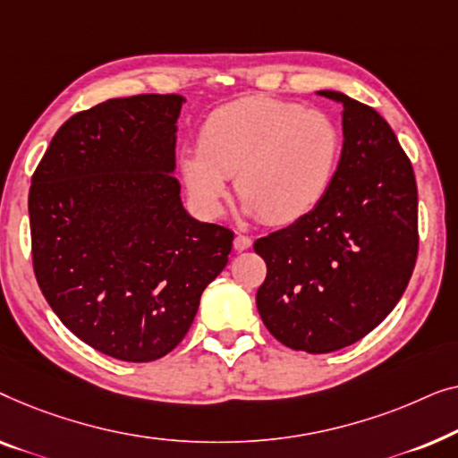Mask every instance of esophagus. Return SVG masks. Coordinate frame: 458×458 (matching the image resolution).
Returning a JSON list of instances; mask_svg holds the SVG:
<instances>
[{"label": "esophagus", "mask_w": 458, "mask_h": 458, "mask_svg": "<svg viewBox=\"0 0 458 458\" xmlns=\"http://www.w3.org/2000/svg\"><path fill=\"white\" fill-rule=\"evenodd\" d=\"M250 238L249 236H242V234H238L236 238H234V250H238V253H241V250H247V249H250Z\"/></svg>", "instance_id": "obj_1"}]
</instances>
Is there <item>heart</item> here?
Listing matches in <instances>:
<instances>
[{
	"instance_id": "b5f03b06",
	"label": "heart",
	"mask_w": 458,
	"mask_h": 458,
	"mask_svg": "<svg viewBox=\"0 0 458 458\" xmlns=\"http://www.w3.org/2000/svg\"><path fill=\"white\" fill-rule=\"evenodd\" d=\"M340 157V132L330 115L299 103L250 95L217 107L184 149L178 170L191 201L217 216L228 180L259 220L284 226L307 216L330 189Z\"/></svg>"
}]
</instances>
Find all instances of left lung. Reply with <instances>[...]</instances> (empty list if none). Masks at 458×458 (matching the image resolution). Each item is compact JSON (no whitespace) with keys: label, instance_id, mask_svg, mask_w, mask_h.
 Wrapping results in <instances>:
<instances>
[{"label":"left lung","instance_id":"obj_1","mask_svg":"<svg viewBox=\"0 0 458 458\" xmlns=\"http://www.w3.org/2000/svg\"><path fill=\"white\" fill-rule=\"evenodd\" d=\"M343 153L315 209L255 241L267 266L257 309L276 340L324 355L382 324L407 288L417 247L413 165L376 109L338 91Z\"/></svg>","mask_w":458,"mask_h":458}]
</instances>
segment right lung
Listing matches in <instances>:
<instances>
[{
    "label": "right lung",
    "instance_id": "right-lung-1",
    "mask_svg": "<svg viewBox=\"0 0 458 458\" xmlns=\"http://www.w3.org/2000/svg\"><path fill=\"white\" fill-rule=\"evenodd\" d=\"M184 101L134 95L72 115L30 182L38 288L74 336L131 363L176 349L234 238L195 220L180 199Z\"/></svg>",
    "mask_w": 458,
    "mask_h": 458
}]
</instances>
